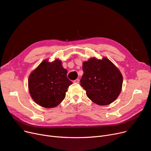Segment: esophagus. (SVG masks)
Masks as SVG:
<instances>
[{
  "label": "esophagus",
  "mask_w": 151,
  "mask_h": 151,
  "mask_svg": "<svg viewBox=\"0 0 151 151\" xmlns=\"http://www.w3.org/2000/svg\"><path fill=\"white\" fill-rule=\"evenodd\" d=\"M74 83H79V79H77L76 80L74 81Z\"/></svg>",
  "instance_id": "obj_1"
}]
</instances>
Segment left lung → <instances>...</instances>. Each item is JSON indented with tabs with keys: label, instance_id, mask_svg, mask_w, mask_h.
<instances>
[{
	"label": "left lung",
	"instance_id": "obj_1",
	"mask_svg": "<svg viewBox=\"0 0 151 151\" xmlns=\"http://www.w3.org/2000/svg\"><path fill=\"white\" fill-rule=\"evenodd\" d=\"M83 70L81 86L91 101L101 106L115 101L121 93L123 76L113 63L106 57H93L83 63Z\"/></svg>",
	"mask_w": 151,
	"mask_h": 151
}]
</instances>
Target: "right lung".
I'll return each instance as SVG.
<instances>
[{"label":"right lung","mask_w":151,"mask_h":151,"mask_svg":"<svg viewBox=\"0 0 151 151\" xmlns=\"http://www.w3.org/2000/svg\"><path fill=\"white\" fill-rule=\"evenodd\" d=\"M67 74V70L58 58L52 62L48 59L43 60L31 72L28 78L29 92L34 101L46 108L57 106L72 84Z\"/></svg>","instance_id":"right-lung-1"}]
</instances>
